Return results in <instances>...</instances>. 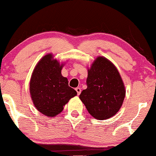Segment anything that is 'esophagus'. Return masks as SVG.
Returning <instances> with one entry per match:
<instances>
[{
	"mask_svg": "<svg viewBox=\"0 0 156 156\" xmlns=\"http://www.w3.org/2000/svg\"><path fill=\"white\" fill-rule=\"evenodd\" d=\"M75 90H76L77 94H78V95H79L80 94H81V88H80V87H77V88H75Z\"/></svg>",
	"mask_w": 156,
	"mask_h": 156,
	"instance_id": "34e87169",
	"label": "esophagus"
}]
</instances>
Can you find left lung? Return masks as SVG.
Instances as JSON below:
<instances>
[{"instance_id":"left-lung-1","label":"left lung","mask_w":156,"mask_h":156,"mask_svg":"<svg viewBox=\"0 0 156 156\" xmlns=\"http://www.w3.org/2000/svg\"><path fill=\"white\" fill-rule=\"evenodd\" d=\"M87 88L79 98L92 117L105 120L112 117L121 109L126 90L115 66L103 56H98L88 68Z\"/></svg>"}]
</instances>
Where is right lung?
<instances>
[{"instance_id": "obj_1", "label": "right lung", "mask_w": 156, "mask_h": 156, "mask_svg": "<svg viewBox=\"0 0 156 156\" xmlns=\"http://www.w3.org/2000/svg\"><path fill=\"white\" fill-rule=\"evenodd\" d=\"M64 64H60L52 54L46 55L37 62L30 82V96L37 110L47 117L61 113L77 92L61 75Z\"/></svg>"}]
</instances>
